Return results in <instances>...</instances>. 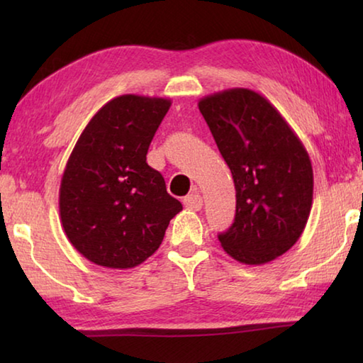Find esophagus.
<instances>
[{
    "instance_id": "obj_1",
    "label": "esophagus",
    "mask_w": 363,
    "mask_h": 363,
    "mask_svg": "<svg viewBox=\"0 0 363 363\" xmlns=\"http://www.w3.org/2000/svg\"><path fill=\"white\" fill-rule=\"evenodd\" d=\"M184 205H186L189 210L199 211L201 210V206H203V200H201V196L199 194H190L187 196H184Z\"/></svg>"
}]
</instances>
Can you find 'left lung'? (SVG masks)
I'll list each match as a JSON object with an SVG mask.
<instances>
[{
	"label": "left lung",
	"instance_id": "obj_1",
	"mask_svg": "<svg viewBox=\"0 0 363 363\" xmlns=\"http://www.w3.org/2000/svg\"><path fill=\"white\" fill-rule=\"evenodd\" d=\"M199 108L235 184V220L219 233L220 247L250 266L274 261L299 240L309 219V153L279 110L253 89L214 93Z\"/></svg>",
	"mask_w": 363,
	"mask_h": 363
}]
</instances>
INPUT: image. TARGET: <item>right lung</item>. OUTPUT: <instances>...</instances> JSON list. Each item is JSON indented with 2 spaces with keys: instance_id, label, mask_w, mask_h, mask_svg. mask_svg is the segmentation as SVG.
<instances>
[{
  "instance_id": "right-lung-1",
  "label": "right lung",
  "mask_w": 363,
  "mask_h": 363,
  "mask_svg": "<svg viewBox=\"0 0 363 363\" xmlns=\"http://www.w3.org/2000/svg\"><path fill=\"white\" fill-rule=\"evenodd\" d=\"M169 107L167 97H115L97 110L73 147L59 189L60 223L78 253L97 266H139L182 210L163 176L147 164Z\"/></svg>"
}]
</instances>
